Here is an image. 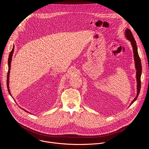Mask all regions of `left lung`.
Listing matches in <instances>:
<instances>
[{
    "mask_svg": "<svg viewBox=\"0 0 149 149\" xmlns=\"http://www.w3.org/2000/svg\"><path fill=\"white\" fill-rule=\"evenodd\" d=\"M125 36L126 38L129 40L130 41L131 44L133 47V54H134V62H135V67L136 69V79H137V95L135 97V98L132 101L130 105H132L134 101H135L139 94L140 88H141V71H142V67H141V60L139 57L138 51H137V47L136 45V42L133 36V34L131 32V31L129 29H126L125 31Z\"/></svg>",
    "mask_w": 149,
    "mask_h": 149,
    "instance_id": "8db88e82",
    "label": "left lung"
}]
</instances>
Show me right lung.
Wrapping results in <instances>:
<instances>
[{"instance_id": "add662e5", "label": "right lung", "mask_w": 149, "mask_h": 149, "mask_svg": "<svg viewBox=\"0 0 149 149\" xmlns=\"http://www.w3.org/2000/svg\"><path fill=\"white\" fill-rule=\"evenodd\" d=\"M13 52H14V46L13 47V48H12V50L11 51V52H10V54H9V58H8V76H7V87H8V92L9 93V94L12 96L11 94H10V90H9V74H10V65H11V61H12V55H13ZM22 110H25L24 109H22ZM25 111H26L27 113H29L31 114V113L28 112V111L26 110H25Z\"/></svg>"}]
</instances>
